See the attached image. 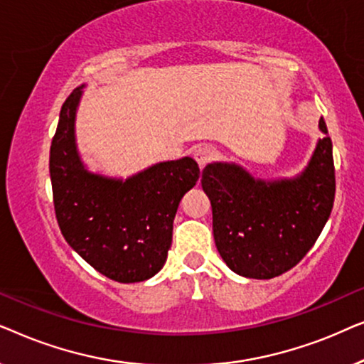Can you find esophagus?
<instances>
[{"instance_id": "esophagus-1", "label": "esophagus", "mask_w": 364, "mask_h": 364, "mask_svg": "<svg viewBox=\"0 0 364 364\" xmlns=\"http://www.w3.org/2000/svg\"><path fill=\"white\" fill-rule=\"evenodd\" d=\"M213 157H215V149H213L212 146H200L193 151V159H196L198 166H200V168L205 167Z\"/></svg>"}]
</instances>
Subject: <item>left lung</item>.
<instances>
[{
  "label": "left lung",
  "mask_w": 364,
  "mask_h": 364,
  "mask_svg": "<svg viewBox=\"0 0 364 364\" xmlns=\"http://www.w3.org/2000/svg\"><path fill=\"white\" fill-rule=\"evenodd\" d=\"M308 167L295 178L262 181L237 164L203 168L202 188L210 198L213 238L228 268L257 280L296 265L330 217L335 202L333 144L326 124Z\"/></svg>",
  "instance_id": "8db88e82"
}]
</instances>
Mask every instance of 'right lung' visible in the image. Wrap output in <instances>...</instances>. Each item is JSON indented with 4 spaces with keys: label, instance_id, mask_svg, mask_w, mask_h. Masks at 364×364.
I'll return each mask as SVG.
<instances>
[{
    "label": "right lung",
    "instance_id": "obj_1",
    "mask_svg": "<svg viewBox=\"0 0 364 364\" xmlns=\"http://www.w3.org/2000/svg\"><path fill=\"white\" fill-rule=\"evenodd\" d=\"M82 86L64 101L49 152L54 212L66 242L104 277L144 282L166 263L173 217L200 168L191 157L161 162L121 181L89 172L74 121Z\"/></svg>",
    "mask_w": 364,
    "mask_h": 364
}]
</instances>
